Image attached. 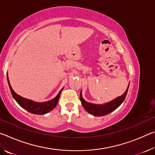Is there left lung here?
<instances>
[{"mask_svg":"<svg viewBox=\"0 0 155 155\" xmlns=\"http://www.w3.org/2000/svg\"><path fill=\"white\" fill-rule=\"evenodd\" d=\"M128 87H129V83H128L127 90L125 91V92L123 94L122 96L117 97L116 98H115L111 101L108 102V103L101 104H94L85 101L82 96V90H81L80 93V100L81 104H82L84 109H85L89 114L97 117L103 116V115H107L110 114V113H111L112 111H114V110H115L117 107H119L120 106V104L123 103V101H124V99L126 98V96H127L128 92Z\"/></svg>","mask_w":155,"mask_h":155,"instance_id":"obj_1","label":"left lung"}]
</instances>
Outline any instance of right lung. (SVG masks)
I'll use <instances>...</instances> for the list:
<instances>
[{"mask_svg": "<svg viewBox=\"0 0 155 155\" xmlns=\"http://www.w3.org/2000/svg\"><path fill=\"white\" fill-rule=\"evenodd\" d=\"M7 81H8L9 89L11 90L12 96L15 99V101L18 103V104L20 107H22L23 109H25L28 112L31 113V114L38 115H44L52 111L57 104L60 97V94H61L63 89H64V87H63L59 91L58 94L54 98L51 100V101L39 103V102L33 101L32 100L25 98L24 97H22L15 93L12 89L11 84H10L8 75H7Z\"/></svg>", "mask_w": 155, "mask_h": 155, "instance_id": "1", "label": "right lung"}]
</instances>
